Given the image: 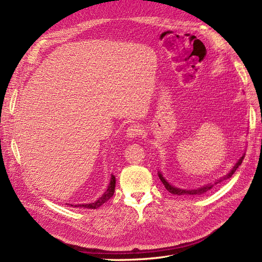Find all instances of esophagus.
<instances>
[{
	"label": "esophagus",
	"instance_id": "1",
	"mask_svg": "<svg viewBox=\"0 0 262 262\" xmlns=\"http://www.w3.org/2000/svg\"><path fill=\"white\" fill-rule=\"evenodd\" d=\"M143 132V129H142V126L139 123H133L131 125H129V128L126 129V136L128 138H137L139 137L140 134H142Z\"/></svg>",
	"mask_w": 262,
	"mask_h": 262
}]
</instances>
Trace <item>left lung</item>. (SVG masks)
Segmentation results:
<instances>
[{
	"instance_id": "8db88e82",
	"label": "left lung",
	"mask_w": 262,
	"mask_h": 262,
	"mask_svg": "<svg viewBox=\"0 0 262 262\" xmlns=\"http://www.w3.org/2000/svg\"><path fill=\"white\" fill-rule=\"evenodd\" d=\"M244 157L245 156H242L241 158H239V161L236 163V165L234 166L233 167V169L229 171L227 175L225 176V177H223L222 179H220V180H217V182H214V184H211V185H209V186H204V187H202V188H200V189H194V190H184V189H178V188H175V187H172V186H170L168 182H167V180H166L164 177H163V175L162 173L158 171V177H160V179L162 180V182L164 184V186H165V188L168 190V191L170 192V193H172V194H178V195H181V194H190V195H195V194H201V193H204V192H207L208 190H210L214 185H216V184H219V182H221L222 180H224V179H226V178H229V177H232L233 176V173L236 171V169L238 168V166L243 163V160H244Z\"/></svg>"
}]
</instances>
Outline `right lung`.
<instances>
[{
    "label": "right lung",
    "instance_id": "add662e5",
    "mask_svg": "<svg viewBox=\"0 0 262 262\" xmlns=\"http://www.w3.org/2000/svg\"><path fill=\"white\" fill-rule=\"evenodd\" d=\"M115 186H116V178L114 175H112V179H110L109 186L106 190V192L102 194L97 201H95L93 203H87V204H77L75 207H81V208H87V209H97L99 208L101 204H104L105 202H107L110 198L114 195L115 192ZM73 207V205H72Z\"/></svg>",
    "mask_w": 262,
    "mask_h": 262
}]
</instances>
